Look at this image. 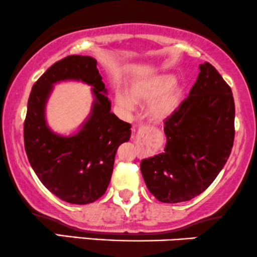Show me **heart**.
Returning <instances> with one entry per match:
<instances>
[{
	"instance_id": "obj_1",
	"label": "heart",
	"mask_w": 257,
	"mask_h": 257,
	"mask_svg": "<svg viewBox=\"0 0 257 257\" xmlns=\"http://www.w3.org/2000/svg\"><path fill=\"white\" fill-rule=\"evenodd\" d=\"M174 75L157 74L145 76L131 83L128 93L117 92L116 103L125 110L134 109L135 103H147L148 116L156 122L168 119L179 105L181 88L174 83Z\"/></svg>"
}]
</instances>
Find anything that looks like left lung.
Returning <instances> with one entry per match:
<instances>
[{
    "instance_id": "1",
    "label": "left lung",
    "mask_w": 257,
    "mask_h": 257,
    "mask_svg": "<svg viewBox=\"0 0 257 257\" xmlns=\"http://www.w3.org/2000/svg\"><path fill=\"white\" fill-rule=\"evenodd\" d=\"M199 68L188 98L166 119L164 152L140 164L148 190L164 203L184 202L203 193L233 146L232 91L208 62Z\"/></svg>"
}]
</instances>
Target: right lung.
<instances>
[{
    "label": "right lung",
    "mask_w": 257,
    "mask_h": 257,
    "mask_svg": "<svg viewBox=\"0 0 257 257\" xmlns=\"http://www.w3.org/2000/svg\"><path fill=\"white\" fill-rule=\"evenodd\" d=\"M101 79L93 57L72 55L40 76L27 103L24 140L31 166L45 188L74 205H87L104 195L117 148L129 141L132 134V125L111 112ZM61 81H81L94 87L91 113L69 137L52 132L45 117L53 85Z\"/></svg>",
    "instance_id": "add662e5"
}]
</instances>
